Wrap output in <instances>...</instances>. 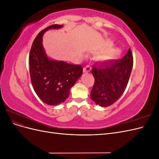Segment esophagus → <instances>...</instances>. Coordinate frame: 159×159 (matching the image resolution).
I'll list each match as a JSON object with an SVG mask.
<instances>
[{
	"mask_svg": "<svg viewBox=\"0 0 159 159\" xmlns=\"http://www.w3.org/2000/svg\"><path fill=\"white\" fill-rule=\"evenodd\" d=\"M91 66H89V65H87V66H84L83 71H84V72H89V71H91Z\"/></svg>",
	"mask_w": 159,
	"mask_h": 159,
	"instance_id": "esophagus-1",
	"label": "esophagus"
}]
</instances>
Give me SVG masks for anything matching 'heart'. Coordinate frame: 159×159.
Returning <instances> with one entry per match:
<instances>
[{
	"instance_id": "obj_1",
	"label": "heart",
	"mask_w": 159,
	"mask_h": 159,
	"mask_svg": "<svg viewBox=\"0 0 159 159\" xmlns=\"http://www.w3.org/2000/svg\"><path fill=\"white\" fill-rule=\"evenodd\" d=\"M120 54V50L119 49H113L109 50L106 54L103 56V59L104 60H109L113 59L114 57L117 56Z\"/></svg>"
}]
</instances>
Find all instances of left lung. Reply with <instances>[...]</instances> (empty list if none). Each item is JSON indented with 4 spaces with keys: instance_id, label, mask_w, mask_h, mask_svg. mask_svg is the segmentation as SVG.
I'll use <instances>...</instances> for the list:
<instances>
[{
    "instance_id": "left-lung-1",
    "label": "left lung",
    "mask_w": 159,
    "mask_h": 159,
    "mask_svg": "<svg viewBox=\"0 0 159 159\" xmlns=\"http://www.w3.org/2000/svg\"><path fill=\"white\" fill-rule=\"evenodd\" d=\"M133 65L131 50L121 60L93 65L91 73L95 82L90 96L101 107L111 105L121 98L126 89Z\"/></svg>"
}]
</instances>
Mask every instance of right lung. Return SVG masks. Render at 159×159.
I'll list each match as a JSON object with an SVG mask.
<instances>
[{
    "mask_svg": "<svg viewBox=\"0 0 159 159\" xmlns=\"http://www.w3.org/2000/svg\"><path fill=\"white\" fill-rule=\"evenodd\" d=\"M63 25H53L42 30L34 40L29 54L31 82L36 93L45 103L56 105L68 98L70 89L82 75L81 65L48 59L42 41L44 33L49 29L60 28Z\"/></svg>",
    "mask_w": 159,
    "mask_h": 159,
    "instance_id": "add662e5",
    "label": "right lung"
}]
</instances>
